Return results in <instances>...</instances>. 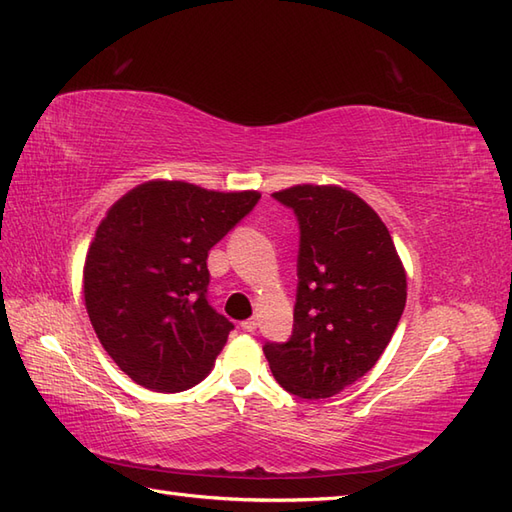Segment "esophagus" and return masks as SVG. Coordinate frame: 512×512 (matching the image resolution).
<instances>
[{
  "label": "esophagus",
  "mask_w": 512,
  "mask_h": 512,
  "mask_svg": "<svg viewBox=\"0 0 512 512\" xmlns=\"http://www.w3.org/2000/svg\"><path fill=\"white\" fill-rule=\"evenodd\" d=\"M257 325H259V323H257V318L253 316V318L244 320V323H242V329H244V331H255V329H257Z\"/></svg>",
  "instance_id": "1"
}]
</instances>
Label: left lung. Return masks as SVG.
Returning <instances> with one entry per match:
<instances>
[{
    "label": "left lung",
    "instance_id": "1",
    "mask_svg": "<svg viewBox=\"0 0 512 512\" xmlns=\"http://www.w3.org/2000/svg\"><path fill=\"white\" fill-rule=\"evenodd\" d=\"M301 227L292 338L266 344L277 382L325 399L371 371L406 307V268L375 209L338 185H294L272 194Z\"/></svg>",
    "mask_w": 512,
    "mask_h": 512
}]
</instances>
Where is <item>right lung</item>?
I'll use <instances>...</instances> for the list:
<instances>
[{"label": "right lung", "instance_id": "right-lung-1", "mask_svg": "<svg viewBox=\"0 0 512 512\" xmlns=\"http://www.w3.org/2000/svg\"><path fill=\"white\" fill-rule=\"evenodd\" d=\"M259 198L154 178L106 211L82 294L95 336L135 384L181 392L211 373L233 323L207 301V257Z\"/></svg>", "mask_w": 512, "mask_h": 512}]
</instances>
